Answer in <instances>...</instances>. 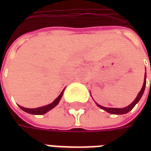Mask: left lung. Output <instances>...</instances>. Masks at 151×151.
<instances>
[{
    "mask_svg": "<svg viewBox=\"0 0 151 151\" xmlns=\"http://www.w3.org/2000/svg\"><path fill=\"white\" fill-rule=\"evenodd\" d=\"M151 70V69H150ZM146 73H145V78H144V83H143V86L142 89H141V91L138 93V95L136 97V99H134L133 101V103H131L129 106H127L125 108H106V107H103L101 105L98 104L97 103H95L96 105L98 106L99 108H102L103 110H104V111H108V113H111V114H114V115H122V114H126L128 113L129 111H130L133 108H134V106L139 102V100L142 98V96L143 93H144V91H145V88H146ZM150 86H151V81H150Z\"/></svg>",
    "mask_w": 151,
    "mask_h": 151,
    "instance_id": "1",
    "label": "left lung"
}]
</instances>
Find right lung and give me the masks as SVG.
<instances>
[{
  "instance_id": "add662e5",
  "label": "right lung",
  "mask_w": 151,
  "mask_h": 151,
  "mask_svg": "<svg viewBox=\"0 0 151 151\" xmlns=\"http://www.w3.org/2000/svg\"><path fill=\"white\" fill-rule=\"evenodd\" d=\"M64 91H65V89L63 90L62 91H61V93L60 94L59 96H58L52 104L46 105V106H43V107H40V108H23V107H22L20 105H18V106H19V108H21L22 110H23V111H26V112H27V113L32 114V115H43V114L47 113V112L48 111H50V110H52L53 108H55L56 105L59 104L60 100V99L62 97Z\"/></svg>"
}]
</instances>
